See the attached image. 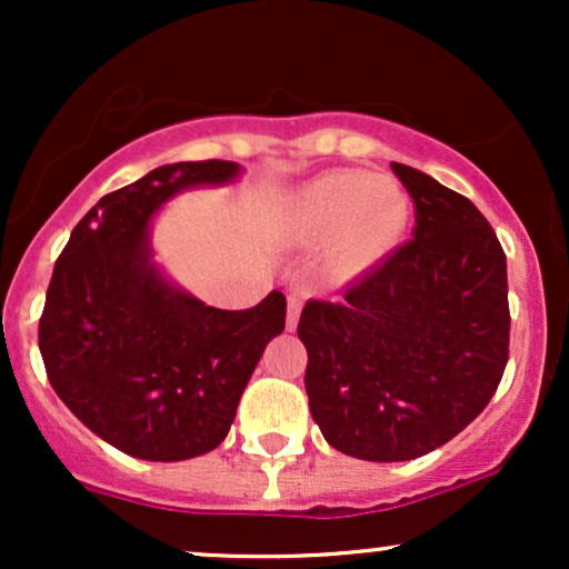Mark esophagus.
Returning <instances> with one entry per match:
<instances>
[{"mask_svg":"<svg viewBox=\"0 0 569 569\" xmlns=\"http://www.w3.org/2000/svg\"><path fill=\"white\" fill-rule=\"evenodd\" d=\"M299 310H302V299H299L297 293H291V297H289V318H286V329H289V331L297 329Z\"/></svg>","mask_w":569,"mask_h":569,"instance_id":"esophagus-1","label":"esophagus"}]
</instances>
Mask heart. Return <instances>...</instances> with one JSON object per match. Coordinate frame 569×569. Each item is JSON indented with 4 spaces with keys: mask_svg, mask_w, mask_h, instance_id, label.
<instances>
[{
    "mask_svg": "<svg viewBox=\"0 0 569 569\" xmlns=\"http://www.w3.org/2000/svg\"><path fill=\"white\" fill-rule=\"evenodd\" d=\"M409 219V194L396 179L331 171L297 189L286 230L299 246L329 243L323 253L326 276L356 280L393 251Z\"/></svg>",
    "mask_w": 569,
    "mask_h": 569,
    "instance_id": "1",
    "label": "heart"
}]
</instances>
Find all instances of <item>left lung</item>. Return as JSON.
<instances>
[{"label":"left lung","instance_id":"1","mask_svg":"<svg viewBox=\"0 0 569 569\" xmlns=\"http://www.w3.org/2000/svg\"><path fill=\"white\" fill-rule=\"evenodd\" d=\"M415 200V238L358 278L339 302L310 299L312 420L342 455L415 460L471 426L508 363L506 253L462 194L393 162Z\"/></svg>","mask_w":569,"mask_h":569}]
</instances>
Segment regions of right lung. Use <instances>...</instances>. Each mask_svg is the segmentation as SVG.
Wrapping results in <instances>:
<instances>
[{"label":"right lung","instance_id":"right-lung-1","mask_svg":"<svg viewBox=\"0 0 569 569\" xmlns=\"http://www.w3.org/2000/svg\"><path fill=\"white\" fill-rule=\"evenodd\" d=\"M238 176V162H173L103 194L50 278L39 318L48 380L82 426L139 460L217 449L267 342L286 326L280 291L248 310H219L152 259L149 227L173 194Z\"/></svg>","mask_w":569,"mask_h":569}]
</instances>
